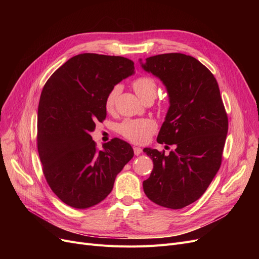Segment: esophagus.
<instances>
[{
  "instance_id": "esophagus-1",
  "label": "esophagus",
  "mask_w": 259,
  "mask_h": 259,
  "mask_svg": "<svg viewBox=\"0 0 259 259\" xmlns=\"http://www.w3.org/2000/svg\"><path fill=\"white\" fill-rule=\"evenodd\" d=\"M133 151H134V154L137 155V156L140 155V154L143 152V150H142V149H141L140 147H134V148H133Z\"/></svg>"
}]
</instances>
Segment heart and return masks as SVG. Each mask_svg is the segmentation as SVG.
Masks as SVG:
<instances>
[{
  "label": "heart",
  "mask_w": 259,
  "mask_h": 259,
  "mask_svg": "<svg viewBox=\"0 0 259 259\" xmlns=\"http://www.w3.org/2000/svg\"><path fill=\"white\" fill-rule=\"evenodd\" d=\"M133 89L139 97L144 101L146 99H154L157 91V85L152 77L142 76L133 81ZM119 87L114 86L109 91L105 106L107 109H111L114 105ZM118 132L127 139L128 141L135 144H144L156 130V124L150 118H140V119H126L121 122L117 128Z\"/></svg>",
  "instance_id": "b5f03b06"
}]
</instances>
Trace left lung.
Instances as JSON below:
<instances>
[{"label":"left lung","instance_id":"left-lung-1","mask_svg":"<svg viewBox=\"0 0 259 259\" xmlns=\"http://www.w3.org/2000/svg\"><path fill=\"white\" fill-rule=\"evenodd\" d=\"M140 63L161 80L169 98L157 143L176 146L168 155L144 149L153 161L144 192L158 206L182 209L205 193L222 164L228 116L219 84L207 67L183 53L158 54Z\"/></svg>","mask_w":259,"mask_h":259}]
</instances>
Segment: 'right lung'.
I'll use <instances>...</instances> for the list:
<instances>
[{"instance_id": "1", "label": "right lung", "mask_w": 259, "mask_h": 259, "mask_svg": "<svg viewBox=\"0 0 259 259\" xmlns=\"http://www.w3.org/2000/svg\"><path fill=\"white\" fill-rule=\"evenodd\" d=\"M132 74L131 60L83 53L68 60L46 81L37 109V151L49 187L68 206L98 205L133 157L127 142L113 139L98 151L90 135L95 122L107 115L109 91Z\"/></svg>"}]
</instances>
